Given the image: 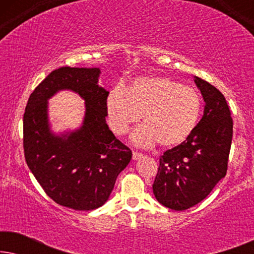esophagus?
I'll use <instances>...</instances> for the list:
<instances>
[{
  "label": "esophagus",
  "instance_id": "34e87169",
  "mask_svg": "<svg viewBox=\"0 0 254 254\" xmlns=\"http://www.w3.org/2000/svg\"><path fill=\"white\" fill-rule=\"evenodd\" d=\"M142 155L141 152H137V151H133V159L134 161H137V159H140L141 157H142Z\"/></svg>",
  "mask_w": 254,
  "mask_h": 254
}]
</instances>
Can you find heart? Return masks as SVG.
Here are the masks:
<instances>
[{"instance_id": "b5f03b06", "label": "heart", "mask_w": 254, "mask_h": 254, "mask_svg": "<svg viewBox=\"0 0 254 254\" xmlns=\"http://www.w3.org/2000/svg\"><path fill=\"white\" fill-rule=\"evenodd\" d=\"M107 120L116 134H125L142 116L143 126L134 130L135 144L149 147L156 142L175 148L189 140L199 124L202 97L197 90L166 76L134 79L126 89L118 85L106 99Z\"/></svg>"}]
</instances>
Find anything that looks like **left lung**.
<instances>
[{"label": "left lung", "mask_w": 254, "mask_h": 254, "mask_svg": "<svg viewBox=\"0 0 254 254\" xmlns=\"http://www.w3.org/2000/svg\"><path fill=\"white\" fill-rule=\"evenodd\" d=\"M194 82L204 100L203 116L183 144L166 150L152 190L163 206L185 210L201 202L227 175L232 141V118L220 90L202 78Z\"/></svg>", "instance_id": "obj_1"}]
</instances>
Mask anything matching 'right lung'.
Instances as JSON below:
<instances>
[{
	"instance_id": "add662e5",
	"label": "right lung",
	"mask_w": 254,
	"mask_h": 254,
	"mask_svg": "<svg viewBox=\"0 0 254 254\" xmlns=\"http://www.w3.org/2000/svg\"><path fill=\"white\" fill-rule=\"evenodd\" d=\"M99 75V68L53 70L31 93L23 118L27 166L52 200L75 210L102 207L131 159L130 149L106 124L109 91L98 85ZM61 89L86 100V116L78 130L55 135L48 123L47 100Z\"/></svg>"
}]
</instances>
